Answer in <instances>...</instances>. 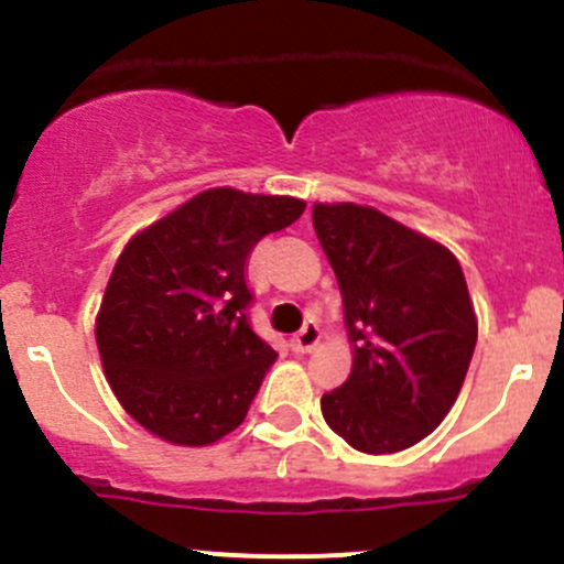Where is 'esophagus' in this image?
<instances>
[{
    "label": "esophagus",
    "instance_id": "obj_1",
    "mask_svg": "<svg viewBox=\"0 0 564 564\" xmlns=\"http://www.w3.org/2000/svg\"><path fill=\"white\" fill-rule=\"evenodd\" d=\"M318 338H322V335H318L316 324H305V327L300 329L292 340H289V346H292L294 351H300V355H305V351L314 349V346L318 344Z\"/></svg>",
    "mask_w": 564,
    "mask_h": 564
}]
</instances>
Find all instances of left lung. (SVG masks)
Listing matches in <instances>:
<instances>
[{
  "label": "left lung",
  "instance_id": "left-lung-1",
  "mask_svg": "<svg viewBox=\"0 0 564 564\" xmlns=\"http://www.w3.org/2000/svg\"><path fill=\"white\" fill-rule=\"evenodd\" d=\"M314 229L344 297L351 373L322 414L355 451L417 445L456 403L477 316L456 256L373 207L314 204Z\"/></svg>",
  "mask_w": 564,
  "mask_h": 564
}]
</instances>
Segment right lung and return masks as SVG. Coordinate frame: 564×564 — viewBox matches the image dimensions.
Segmentation results:
<instances>
[{
	"mask_svg": "<svg viewBox=\"0 0 564 564\" xmlns=\"http://www.w3.org/2000/svg\"><path fill=\"white\" fill-rule=\"evenodd\" d=\"M305 202L209 187L119 253L95 318L100 362L150 434L204 447L246 420L275 349L250 329L246 264Z\"/></svg>",
	"mask_w": 564,
	"mask_h": 564,
	"instance_id": "obj_1",
	"label": "right lung"
}]
</instances>
